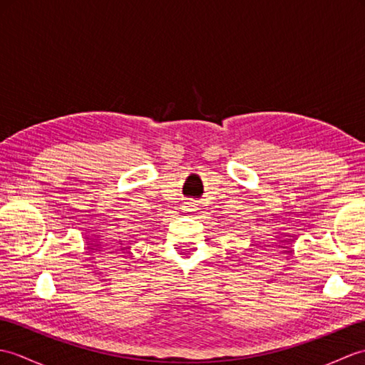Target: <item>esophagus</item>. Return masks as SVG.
Here are the masks:
<instances>
[{"label": "esophagus", "mask_w": 365, "mask_h": 365, "mask_svg": "<svg viewBox=\"0 0 365 365\" xmlns=\"http://www.w3.org/2000/svg\"><path fill=\"white\" fill-rule=\"evenodd\" d=\"M187 207H188V210H190V212H192V210H195V208H196V204H192V202H190V204H188Z\"/></svg>", "instance_id": "34e87169"}]
</instances>
